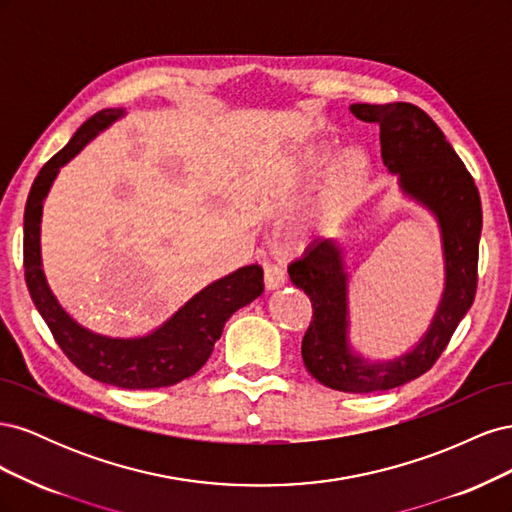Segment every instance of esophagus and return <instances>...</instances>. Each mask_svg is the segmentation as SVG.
<instances>
[{"label":"esophagus","instance_id":"esophagus-1","mask_svg":"<svg viewBox=\"0 0 512 512\" xmlns=\"http://www.w3.org/2000/svg\"><path fill=\"white\" fill-rule=\"evenodd\" d=\"M286 284V269L280 265H267L265 267V286L269 290H277Z\"/></svg>","mask_w":512,"mask_h":512}]
</instances>
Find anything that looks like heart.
<instances>
[{
  "label": "heart",
  "mask_w": 512,
  "mask_h": 512,
  "mask_svg": "<svg viewBox=\"0 0 512 512\" xmlns=\"http://www.w3.org/2000/svg\"><path fill=\"white\" fill-rule=\"evenodd\" d=\"M331 156H333L331 145H314L299 151L284 170V177H282L284 188H297V185H301L309 177L318 175L320 170L329 164ZM365 170H367L365 153L361 149H346L337 162V181L342 185L356 183L365 175Z\"/></svg>",
  "instance_id": "b5f03b06"
}]
</instances>
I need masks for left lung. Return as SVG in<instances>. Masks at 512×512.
I'll list each match as a JSON object with an SVG mask.
<instances>
[{"mask_svg":"<svg viewBox=\"0 0 512 512\" xmlns=\"http://www.w3.org/2000/svg\"><path fill=\"white\" fill-rule=\"evenodd\" d=\"M350 113L380 126L382 160L397 175L399 192L433 215L440 228L444 290L425 335L395 359L369 361L350 344L348 267L335 239H316L290 262L292 284L314 307L301 354L320 384L344 393H378L406 384L438 361L476 294L478 241L483 211L474 179L442 130L408 104H352Z\"/></svg>","mask_w":512,"mask_h":512,"instance_id":"left-lung-1","label":"left lung"}]
</instances>
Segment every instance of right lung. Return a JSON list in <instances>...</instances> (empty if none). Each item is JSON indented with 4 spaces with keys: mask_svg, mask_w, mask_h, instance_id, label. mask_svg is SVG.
Here are the masks:
<instances>
[{
    "mask_svg": "<svg viewBox=\"0 0 512 512\" xmlns=\"http://www.w3.org/2000/svg\"><path fill=\"white\" fill-rule=\"evenodd\" d=\"M123 115V108H104L89 117L70 143L42 166L25 205V282L55 342L83 374L119 389H160L194 376L222 337L226 320L260 297L265 284L262 267H241L196 292L158 329L141 337H111L89 331L59 305L42 269L40 224L44 200L59 170Z\"/></svg>",
    "mask_w": 512,
    "mask_h": 512,
    "instance_id": "1",
    "label": "right lung"
}]
</instances>
